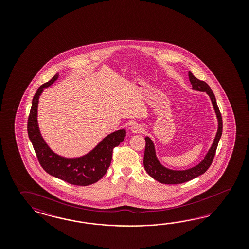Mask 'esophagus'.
<instances>
[{"mask_svg":"<svg viewBox=\"0 0 249 249\" xmlns=\"http://www.w3.org/2000/svg\"><path fill=\"white\" fill-rule=\"evenodd\" d=\"M131 131L133 133H142L143 131V127L141 125V124H138V123H134L132 126H131Z\"/></svg>","mask_w":249,"mask_h":249,"instance_id":"34e87169","label":"esophagus"}]
</instances>
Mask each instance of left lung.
I'll use <instances>...</instances> for the list:
<instances>
[{
	"label": "left lung",
	"mask_w": 249,
	"mask_h": 249,
	"mask_svg": "<svg viewBox=\"0 0 249 249\" xmlns=\"http://www.w3.org/2000/svg\"><path fill=\"white\" fill-rule=\"evenodd\" d=\"M189 79L191 84L193 85V89L198 91L206 92L209 97L211 98L212 103L213 105V108L215 110V113L218 119V130L216 136L214 138L213 143L212 145L211 149L206 154L202 162H200L198 165L191 168L185 171H173L166 169L159 162L158 160L156 158L154 145L152 143L150 138H145V151H144L143 164L144 168L148 174L151 176L156 181H160V183L165 184H180L186 181H191L196 177L200 176L201 174H204L208 168L211 166L212 162L214 158L215 151L218 146L219 140L222 136L223 131V120L222 115L220 113L218 106L216 103V99L214 97V94L213 93L211 88L208 86V84L204 82L203 80H200L196 78L195 75L191 72H189Z\"/></svg>",
	"instance_id": "obj_1"
}]
</instances>
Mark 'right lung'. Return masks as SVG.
Instances as JSON below:
<instances>
[{
	"label": "right lung",
	"mask_w": 249,
	"mask_h": 249,
	"mask_svg": "<svg viewBox=\"0 0 249 249\" xmlns=\"http://www.w3.org/2000/svg\"><path fill=\"white\" fill-rule=\"evenodd\" d=\"M54 75L36 92L27 121V131L38 161L47 174L73 185L88 186L100 180L110 166L115 147L123 142L126 131L121 129L107 136L98 146L83 157L66 159L53 153L42 139L37 125L38 98L43 89L57 79Z\"/></svg>",
	"instance_id": "add662e5"
}]
</instances>
